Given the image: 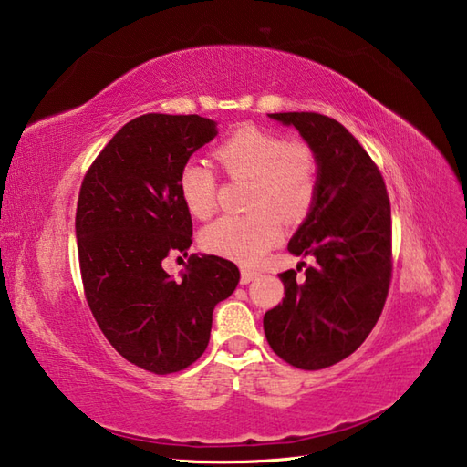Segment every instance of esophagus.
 I'll use <instances>...</instances> for the list:
<instances>
[{
    "instance_id": "1",
    "label": "esophagus",
    "mask_w": 467,
    "mask_h": 467,
    "mask_svg": "<svg viewBox=\"0 0 467 467\" xmlns=\"http://www.w3.org/2000/svg\"><path fill=\"white\" fill-rule=\"evenodd\" d=\"M260 275V272L257 269H252V267H244L242 269V284H250L254 282V279Z\"/></svg>"
}]
</instances>
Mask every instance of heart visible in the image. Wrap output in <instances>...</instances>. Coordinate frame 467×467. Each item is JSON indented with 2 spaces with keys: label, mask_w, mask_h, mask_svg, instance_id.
<instances>
[{
  "label": "heart",
  "mask_w": 467,
  "mask_h": 467,
  "mask_svg": "<svg viewBox=\"0 0 467 467\" xmlns=\"http://www.w3.org/2000/svg\"><path fill=\"white\" fill-rule=\"evenodd\" d=\"M215 160L232 180H252L250 213L223 215L202 232L210 254L254 265L282 237V213L299 222L312 210L319 190V160L306 141H287L274 131L244 126L215 148ZM185 207L207 217L217 203V175L202 161H188L180 171Z\"/></svg>",
  "instance_id": "heart-1"
}]
</instances>
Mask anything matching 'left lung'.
<instances>
[{
	"label": "left lung",
	"mask_w": 467,
	"mask_h": 467,
	"mask_svg": "<svg viewBox=\"0 0 467 467\" xmlns=\"http://www.w3.org/2000/svg\"><path fill=\"white\" fill-rule=\"evenodd\" d=\"M269 118L294 126L316 150L319 190L287 245L289 254L314 255L316 264L306 269L304 282L294 269L279 274L285 297L265 312L264 331L269 348L289 366L324 369L364 344L386 304L389 198L378 165L339 121L314 111Z\"/></svg>",
	"instance_id": "8db88e82"
}]
</instances>
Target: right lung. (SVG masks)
<instances>
[{
  "mask_svg": "<svg viewBox=\"0 0 467 467\" xmlns=\"http://www.w3.org/2000/svg\"><path fill=\"white\" fill-rule=\"evenodd\" d=\"M215 136L207 118L146 113L109 140L81 182L76 237L88 306L118 354L158 376L203 354L213 307L240 284L237 265L217 255H190L182 279L161 265L188 255L180 171Z\"/></svg>",
  "mask_w": 467,
  "mask_h": 467,
  "instance_id": "add662e5",
  "label": "right lung"
}]
</instances>
